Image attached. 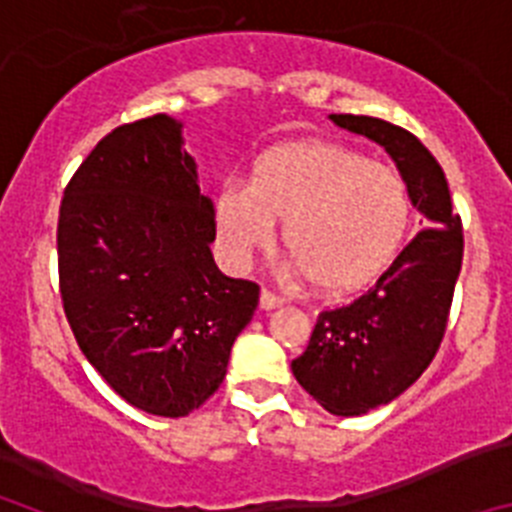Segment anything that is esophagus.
Here are the masks:
<instances>
[{
    "instance_id": "obj_1",
    "label": "esophagus",
    "mask_w": 512,
    "mask_h": 512,
    "mask_svg": "<svg viewBox=\"0 0 512 512\" xmlns=\"http://www.w3.org/2000/svg\"><path fill=\"white\" fill-rule=\"evenodd\" d=\"M282 302L284 300L279 295H274L269 289H261V307H264V310H274V307H279Z\"/></svg>"
}]
</instances>
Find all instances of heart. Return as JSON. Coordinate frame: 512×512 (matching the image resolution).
Instances as JSON below:
<instances>
[{"label":"heart","mask_w":512,"mask_h":512,"mask_svg":"<svg viewBox=\"0 0 512 512\" xmlns=\"http://www.w3.org/2000/svg\"><path fill=\"white\" fill-rule=\"evenodd\" d=\"M408 192L395 169L336 143H295L256 158L248 184L217 197V230L235 261L274 238L292 266L328 295L372 282L408 225Z\"/></svg>","instance_id":"b5f03b06"}]
</instances>
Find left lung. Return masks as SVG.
<instances>
[{
	"label": "left lung",
	"instance_id": "1",
	"mask_svg": "<svg viewBox=\"0 0 512 512\" xmlns=\"http://www.w3.org/2000/svg\"><path fill=\"white\" fill-rule=\"evenodd\" d=\"M330 120L390 153L410 202L428 225L369 292L320 312L305 354L292 361L305 392L328 413L351 418L400 397L433 361L454 300L464 235L443 169L413 133L379 117Z\"/></svg>",
	"mask_w": 512,
	"mask_h": 512
}]
</instances>
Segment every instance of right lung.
<instances>
[{
	"label": "right lung",
	"instance_id": "obj_1",
	"mask_svg": "<svg viewBox=\"0 0 512 512\" xmlns=\"http://www.w3.org/2000/svg\"><path fill=\"white\" fill-rule=\"evenodd\" d=\"M182 122L112 130L71 176L58 215V279L76 343L143 413L182 418L223 384L259 284L217 269L215 210Z\"/></svg>",
	"mask_w": 512,
	"mask_h": 512
}]
</instances>
